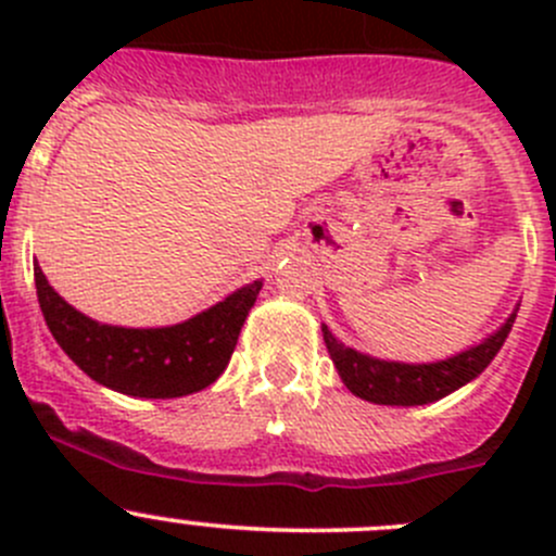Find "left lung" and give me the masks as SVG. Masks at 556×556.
I'll list each match as a JSON object with an SVG mask.
<instances>
[{"label": "left lung", "instance_id": "8db88e82", "mask_svg": "<svg viewBox=\"0 0 556 556\" xmlns=\"http://www.w3.org/2000/svg\"><path fill=\"white\" fill-rule=\"evenodd\" d=\"M514 319H517V312L490 339L439 363H395L363 355V352L341 344L330 333L328 325H323V339L330 352V361L339 368L341 382L352 395L379 403V406H425V403L441 401L479 377L490 366L492 357L501 352L503 341L511 333Z\"/></svg>", "mask_w": 556, "mask_h": 556}]
</instances>
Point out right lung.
<instances>
[{"label": "right lung", "instance_id": "1", "mask_svg": "<svg viewBox=\"0 0 556 556\" xmlns=\"http://www.w3.org/2000/svg\"><path fill=\"white\" fill-rule=\"evenodd\" d=\"M39 309L61 350L93 382L131 397H182L226 371L263 282L244 285L206 312L169 328H117L66 304L35 266Z\"/></svg>", "mask_w": 556, "mask_h": 556}]
</instances>
